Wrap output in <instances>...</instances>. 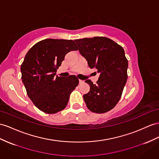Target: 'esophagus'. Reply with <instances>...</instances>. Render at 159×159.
<instances>
[{
	"label": "esophagus",
	"instance_id": "esophagus-1",
	"mask_svg": "<svg viewBox=\"0 0 159 159\" xmlns=\"http://www.w3.org/2000/svg\"><path fill=\"white\" fill-rule=\"evenodd\" d=\"M84 83V80H79V83H80V84H83V83Z\"/></svg>",
	"mask_w": 159,
	"mask_h": 159
}]
</instances>
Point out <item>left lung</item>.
I'll return each mask as SVG.
<instances>
[{"label":"left lung","instance_id":"1","mask_svg":"<svg viewBox=\"0 0 159 159\" xmlns=\"http://www.w3.org/2000/svg\"><path fill=\"white\" fill-rule=\"evenodd\" d=\"M81 56L91 68L97 69L96 84L90 80V91L83 95L89 110L97 113L110 111L118 103L128 79V60L123 48L105 37L75 39Z\"/></svg>","mask_w":159,"mask_h":159}]
</instances>
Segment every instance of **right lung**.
Masks as SVG:
<instances>
[{"label": "right lung", "instance_id": "1", "mask_svg": "<svg viewBox=\"0 0 159 159\" xmlns=\"http://www.w3.org/2000/svg\"><path fill=\"white\" fill-rule=\"evenodd\" d=\"M74 41L46 39L28 51L21 66V79L28 97L41 111L49 114L63 110L79 84L75 75H56L67 53L77 50Z\"/></svg>", "mask_w": 159, "mask_h": 159}]
</instances>
